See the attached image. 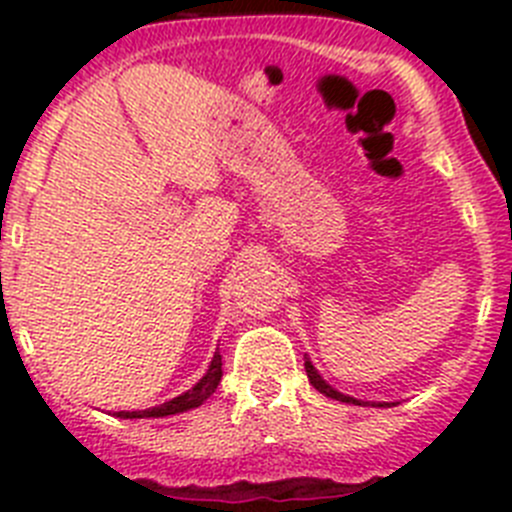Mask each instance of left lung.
I'll return each instance as SVG.
<instances>
[{
  "instance_id": "1",
  "label": "left lung",
  "mask_w": 512,
  "mask_h": 512,
  "mask_svg": "<svg viewBox=\"0 0 512 512\" xmlns=\"http://www.w3.org/2000/svg\"><path fill=\"white\" fill-rule=\"evenodd\" d=\"M305 372H307V379H310V384L315 387L318 392H323L325 397H333V400H341V402H354V405H361L359 400H354V397H348V395H341L338 390H333L330 384H325V379L320 377L318 372H315V366L310 364V361H305Z\"/></svg>"
}]
</instances>
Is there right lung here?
<instances>
[{
	"instance_id": "obj_1",
	"label": "right lung",
	"mask_w": 512,
	"mask_h": 512,
	"mask_svg": "<svg viewBox=\"0 0 512 512\" xmlns=\"http://www.w3.org/2000/svg\"><path fill=\"white\" fill-rule=\"evenodd\" d=\"M220 379H223V361H220V354H215V359H212V364H210V369H207L205 377L194 384L189 392H184V395L164 402V405H158V408L140 410V413H117V418H164V415H176V413H184V410L200 408L202 402H205L207 397L217 390Z\"/></svg>"
}]
</instances>
